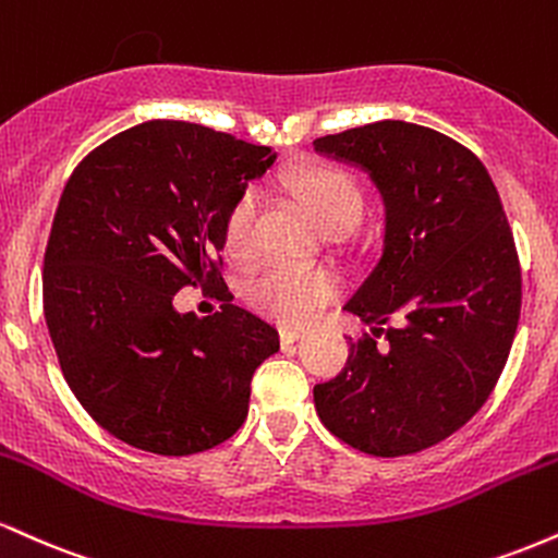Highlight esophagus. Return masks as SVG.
<instances>
[{"label": "esophagus", "mask_w": 558, "mask_h": 558, "mask_svg": "<svg viewBox=\"0 0 558 558\" xmlns=\"http://www.w3.org/2000/svg\"><path fill=\"white\" fill-rule=\"evenodd\" d=\"M278 336H280V343H293V341H299L301 336H304V330H301V328H280Z\"/></svg>", "instance_id": "esophagus-1"}]
</instances>
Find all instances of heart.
<instances>
[{
    "mask_svg": "<svg viewBox=\"0 0 558 558\" xmlns=\"http://www.w3.org/2000/svg\"><path fill=\"white\" fill-rule=\"evenodd\" d=\"M288 191L306 209L319 228L330 233H341L360 220L364 207L362 185L341 165L310 162L293 170L286 178ZM259 196L252 189L235 196L230 204L222 235L226 246L233 254H248L254 248V230H257ZM338 293V278L319 267H301L275 262L248 275L243 286V296L254 310L278 323H304L315 312L323 310Z\"/></svg>",
    "mask_w": 558,
    "mask_h": 558,
    "instance_id": "heart-1",
    "label": "heart"
}]
</instances>
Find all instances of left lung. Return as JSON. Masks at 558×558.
Returning <instances> with one entry per match:
<instances>
[{
	"label": "left lung",
	"mask_w": 558,
	"mask_h": 558,
	"mask_svg": "<svg viewBox=\"0 0 558 558\" xmlns=\"http://www.w3.org/2000/svg\"><path fill=\"white\" fill-rule=\"evenodd\" d=\"M315 149L362 165L386 198L383 252L345 304L373 336L349 338L317 414L356 451L409 457L475 417L504 373L522 306L514 235L485 165L433 128L380 120Z\"/></svg>",
	"instance_id": "1"
}]
</instances>
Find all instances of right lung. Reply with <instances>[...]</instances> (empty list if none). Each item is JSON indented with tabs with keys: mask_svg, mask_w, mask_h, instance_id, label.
I'll use <instances>...</instances> for the list:
<instances>
[{
	"mask_svg": "<svg viewBox=\"0 0 558 558\" xmlns=\"http://www.w3.org/2000/svg\"><path fill=\"white\" fill-rule=\"evenodd\" d=\"M272 162L270 146L149 120L68 178L44 252V319L75 399L123 444L189 457L246 420L278 332L228 301L222 220ZM185 284L220 298L221 312L178 316L171 299Z\"/></svg>",
	"mask_w": 558,
	"mask_h": 558,
	"instance_id": "add662e5",
	"label": "right lung"
}]
</instances>
